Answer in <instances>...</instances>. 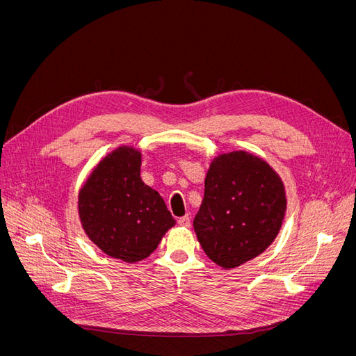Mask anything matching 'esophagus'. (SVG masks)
Returning <instances> with one entry per match:
<instances>
[{"instance_id": "obj_1", "label": "esophagus", "mask_w": 356, "mask_h": 356, "mask_svg": "<svg viewBox=\"0 0 356 356\" xmlns=\"http://www.w3.org/2000/svg\"><path fill=\"white\" fill-rule=\"evenodd\" d=\"M178 225H181V227H190V215H184V217L178 218Z\"/></svg>"}]
</instances>
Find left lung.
I'll list each match as a JSON object with an SVG mask.
<instances>
[{
    "instance_id": "1",
    "label": "left lung",
    "mask_w": 356,
    "mask_h": 356,
    "mask_svg": "<svg viewBox=\"0 0 356 356\" xmlns=\"http://www.w3.org/2000/svg\"><path fill=\"white\" fill-rule=\"evenodd\" d=\"M285 212V186L277 172L239 149L212 159L193 227L209 260L230 270L272 245Z\"/></svg>"
}]
</instances>
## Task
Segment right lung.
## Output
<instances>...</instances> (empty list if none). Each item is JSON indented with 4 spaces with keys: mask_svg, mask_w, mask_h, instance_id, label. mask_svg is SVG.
Here are the masks:
<instances>
[{
    "mask_svg": "<svg viewBox=\"0 0 356 356\" xmlns=\"http://www.w3.org/2000/svg\"><path fill=\"white\" fill-rule=\"evenodd\" d=\"M143 154L122 145L93 168L79 191V217L99 250L124 263H138L175 225L163 199L141 179Z\"/></svg>",
    "mask_w": 356,
    "mask_h": 356,
    "instance_id": "add662e5",
    "label": "right lung"
}]
</instances>
